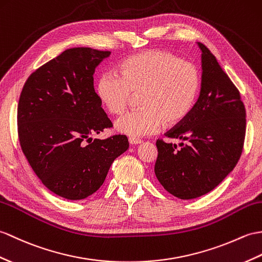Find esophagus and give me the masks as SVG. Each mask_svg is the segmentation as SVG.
Instances as JSON below:
<instances>
[{"label": "esophagus", "instance_id": "esophagus-1", "mask_svg": "<svg viewBox=\"0 0 262 262\" xmlns=\"http://www.w3.org/2000/svg\"><path fill=\"white\" fill-rule=\"evenodd\" d=\"M128 142H129L130 145H137V144H141L143 141H142V139H139V138H136V137H129Z\"/></svg>", "mask_w": 262, "mask_h": 262}]
</instances>
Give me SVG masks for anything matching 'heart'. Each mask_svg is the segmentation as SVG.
<instances>
[{"instance_id": "heart-1", "label": "heart", "mask_w": 262, "mask_h": 262, "mask_svg": "<svg viewBox=\"0 0 262 262\" xmlns=\"http://www.w3.org/2000/svg\"><path fill=\"white\" fill-rule=\"evenodd\" d=\"M120 76L103 72L96 93L106 111L119 115L133 95H139L141 109L126 113L115 121L117 132L129 136L156 133L164 124L172 127L193 111L201 87L198 67L166 50H150L127 58L119 66Z\"/></svg>"}]
</instances>
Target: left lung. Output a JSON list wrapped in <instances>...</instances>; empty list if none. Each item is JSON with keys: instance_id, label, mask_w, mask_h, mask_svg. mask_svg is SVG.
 <instances>
[{"instance_id": "1", "label": "left lung", "mask_w": 262, "mask_h": 262, "mask_svg": "<svg viewBox=\"0 0 262 262\" xmlns=\"http://www.w3.org/2000/svg\"><path fill=\"white\" fill-rule=\"evenodd\" d=\"M199 99L188 117L157 139L155 175L167 192L191 200L213 190L238 163L246 136V108L239 90L203 43Z\"/></svg>"}]
</instances>
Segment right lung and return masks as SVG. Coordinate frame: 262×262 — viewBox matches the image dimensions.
Here are the masks:
<instances>
[{"label":"right lung","mask_w":262,"mask_h":262,"mask_svg":"<svg viewBox=\"0 0 262 262\" xmlns=\"http://www.w3.org/2000/svg\"><path fill=\"white\" fill-rule=\"evenodd\" d=\"M111 51L72 48L26 81L17 105L23 154L43 185L67 200H82L102 185L125 135L93 139L113 124L94 88V72Z\"/></svg>","instance_id":"obj_1"}]
</instances>
